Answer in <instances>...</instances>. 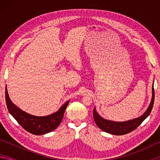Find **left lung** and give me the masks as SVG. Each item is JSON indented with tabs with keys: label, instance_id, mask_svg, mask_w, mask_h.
I'll use <instances>...</instances> for the list:
<instances>
[{
	"label": "left lung",
	"instance_id": "1",
	"mask_svg": "<svg viewBox=\"0 0 160 160\" xmlns=\"http://www.w3.org/2000/svg\"><path fill=\"white\" fill-rule=\"evenodd\" d=\"M152 99L150 104L149 105L148 109L143 114L138 118H136L132 120H129L123 122H116V121L107 120L99 116L98 113L96 112L95 107L93 110V118L95 121L97 126L102 130V131L109 132L110 134L116 135H121L129 133L131 131L136 129L142 121L150 115L151 111L152 109L154 100H155V91H154V82L152 88Z\"/></svg>",
	"mask_w": 160,
	"mask_h": 160
}]
</instances>
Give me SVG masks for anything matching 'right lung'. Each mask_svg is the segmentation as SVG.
<instances>
[{
    "label": "right lung",
    "instance_id": "1",
    "mask_svg": "<svg viewBox=\"0 0 160 160\" xmlns=\"http://www.w3.org/2000/svg\"><path fill=\"white\" fill-rule=\"evenodd\" d=\"M5 102L9 113L24 129L30 133L39 135L52 131L60 125L70 100L61 107L57 112L46 116H33L19 109L10 100L6 87Z\"/></svg>",
    "mask_w": 160,
    "mask_h": 160
}]
</instances>
